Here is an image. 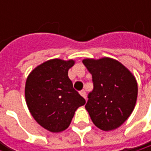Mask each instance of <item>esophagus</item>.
<instances>
[{"label":"esophagus","mask_w":151,"mask_h":151,"mask_svg":"<svg viewBox=\"0 0 151 151\" xmlns=\"http://www.w3.org/2000/svg\"><path fill=\"white\" fill-rule=\"evenodd\" d=\"M79 93H80V95H81L83 98L86 99V91H85V90H81V91L79 92Z\"/></svg>","instance_id":"34e87169"}]
</instances>
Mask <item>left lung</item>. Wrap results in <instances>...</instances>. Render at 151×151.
Masks as SVG:
<instances>
[{
    "label": "left lung",
    "instance_id": "1",
    "mask_svg": "<svg viewBox=\"0 0 151 151\" xmlns=\"http://www.w3.org/2000/svg\"><path fill=\"white\" fill-rule=\"evenodd\" d=\"M83 64L92 74L93 83L86 104L93 122L105 131L120 127L136 105L138 89L135 77L112 58H87Z\"/></svg>",
    "mask_w": 151,
    "mask_h": 151
}]
</instances>
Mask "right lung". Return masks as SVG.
<instances>
[{"instance_id": "1", "label": "right lung", "mask_w": 151, "mask_h": 151, "mask_svg": "<svg viewBox=\"0 0 151 151\" xmlns=\"http://www.w3.org/2000/svg\"><path fill=\"white\" fill-rule=\"evenodd\" d=\"M73 60L51 59L35 68L25 85V99L34 119L50 132L67 129L85 99L73 88L68 70Z\"/></svg>"}]
</instances>
